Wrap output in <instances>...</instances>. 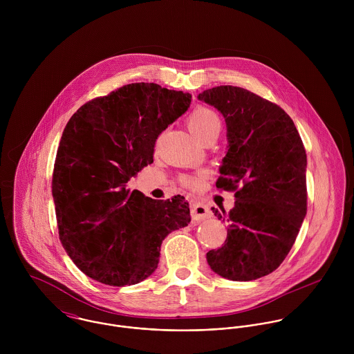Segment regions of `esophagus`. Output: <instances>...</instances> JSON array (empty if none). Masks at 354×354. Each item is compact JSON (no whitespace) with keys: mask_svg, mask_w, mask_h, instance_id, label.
Wrapping results in <instances>:
<instances>
[{"mask_svg":"<svg viewBox=\"0 0 354 354\" xmlns=\"http://www.w3.org/2000/svg\"><path fill=\"white\" fill-rule=\"evenodd\" d=\"M191 214H192V218L195 221H203V219H207V218L211 216L208 205L202 204V203H192Z\"/></svg>","mask_w":354,"mask_h":354,"instance_id":"obj_1","label":"esophagus"}]
</instances>
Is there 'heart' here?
<instances>
[{
  "instance_id": "obj_1",
  "label": "heart",
  "mask_w": 354,
  "mask_h": 354,
  "mask_svg": "<svg viewBox=\"0 0 354 354\" xmlns=\"http://www.w3.org/2000/svg\"><path fill=\"white\" fill-rule=\"evenodd\" d=\"M188 127L191 132L199 139L204 142L211 135H219L221 131V120L215 111H212L208 107H198L195 109L189 118H188ZM205 180V174H185L180 177V181L184 187L191 189L201 188Z\"/></svg>"
}]
</instances>
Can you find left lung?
Returning a JSON list of instances; mask_svg holds the SVG:
<instances>
[{
  "mask_svg": "<svg viewBox=\"0 0 354 354\" xmlns=\"http://www.w3.org/2000/svg\"><path fill=\"white\" fill-rule=\"evenodd\" d=\"M198 100L225 117L229 146L216 188L234 191L236 198L229 212L212 207L229 227L207 263L226 279L253 281L281 266L306 215L303 140L283 109L245 88L219 86Z\"/></svg>",
  "mask_w": 354,
  "mask_h": 354,
  "instance_id": "8db88e82",
  "label": "left lung"
}]
</instances>
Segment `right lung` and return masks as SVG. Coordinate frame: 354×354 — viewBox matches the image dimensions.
Instances as JSON below:
<instances>
[{
    "label": "right lung",
    "instance_id": "right-lung-1",
    "mask_svg": "<svg viewBox=\"0 0 354 354\" xmlns=\"http://www.w3.org/2000/svg\"><path fill=\"white\" fill-rule=\"evenodd\" d=\"M191 100L155 83H132L87 102L68 121L51 191L61 244L90 278L110 286L145 281L158 267L165 237L191 222L184 196L153 201L127 189Z\"/></svg>",
    "mask_w": 354,
    "mask_h": 354
}]
</instances>
